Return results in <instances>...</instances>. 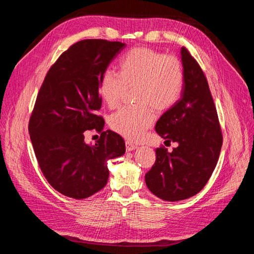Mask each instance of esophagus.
Returning a JSON list of instances; mask_svg holds the SVG:
<instances>
[{
	"label": "esophagus",
	"instance_id": "esophagus-1",
	"mask_svg": "<svg viewBox=\"0 0 254 254\" xmlns=\"http://www.w3.org/2000/svg\"><path fill=\"white\" fill-rule=\"evenodd\" d=\"M136 147H137V146L134 143L130 142V141H126V149H127V151H132Z\"/></svg>",
	"mask_w": 254,
	"mask_h": 254
}]
</instances>
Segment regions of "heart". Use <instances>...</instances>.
<instances>
[{
  "label": "heart",
  "instance_id": "heart-1",
  "mask_svg": "<svg viewBox=\"0 0 254 254\" xmlns=\"http://www.w3.org/2000/svg\"><path fill=\"white\" fill-rule=\"evenodd\" d=\"M119 68V72L107 70L103 74L99 96L113 108L126 87H136L135 99L140 104L122 107L111 115L109 123L115 132L129 140H139L155 120L151 106L163 111L178 103L184 87V73L178 59L147 48L126 53L120 60Z\"/></svg>",
  "mask_w": 254,
  "mask_h": 254
}]
</instances>
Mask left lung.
Here are the masks:
<instances>
[{
    "mask_svg": "<svg viewBox=\"0 0 254 254\" xmlns=\"http://www.w3.org/2000/svg\"><path fill=\"white\" fill-rule=\"evenodd\" d=\"M184 73L181 98L156 124L165 142L178 146L172 152L156 149V162L145 175L153 195L165 201H179L200 191L219 158L222 136L205 76L186 48L180 50Z\"/></svg>",
    "mask_w": 254,
    "mask_h": 254,
    "instance_id": "8db88e82",
    "label": "left lung"
}]
</instances>
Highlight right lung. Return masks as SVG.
<instances>
[{
    "label": "right lung",
    "mask_w": 254,
    "mask_h": 254,
    "mask_svg": "<svg viewBox=\"0 0 254 254\" xmlns=\"http://www.w3.org/2000/svg\"><path fill=\"white\" fill-rule=\"evenodd\" d=\"M125 43L87 39L73 44L48 72L29 120L28 132L45 179L59 193L84 199L108 182V161L121 157L123 137L103 131L95 145L84 131H102L99 80Z\"/></svg>",
    "instance_id": "obj_1"
}]
</instances>
